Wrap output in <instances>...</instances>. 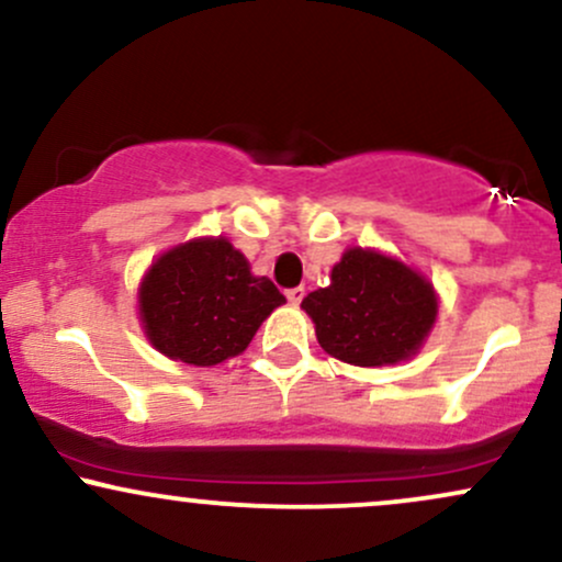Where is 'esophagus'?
<instances>
[{
    "label": "esophagus",
    "instance_id": "34e87169",
    "mask_svg": "<svg viewBox=\"0 0 562 562\" xmlns=\"http://www.w3.org/2000/svg\"><path fill=\"white\" fill-rule=\"evenodd\" d=\"M285 295H288V301L293 303V306H295V303H301L303 295H306V290H303V288H290Z\"/></svg>",
    "mask_w": 562,
    "mask_h": 562
}]
</instances>
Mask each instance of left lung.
<instances>
[{"label":"left lung","mask_w":562,"mask_h":562,"mask_svg":"<svg viewBox=\"0 0 562 562\" xmlns=\"http://www.w3.org/2000/svg\"><path fill=\"white\" fill-rule=\"evenodd\" d=\"M317 340L335 359L380 367L412 357L434 327L438 303L428 280L375 250L351 248L333 267V282L301 303Z\"/></svg>","instance_id":"obj_1"}]
</instances>
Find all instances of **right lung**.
<instances>
[{
  "mask_svg": "<svg viewBox=\"0 0 562 562\" xmlns=\"http://www.w3.org/2000/svg\"><path fill=\"white\" fill-rule=\"evenodd\" d=\"M285 295L224 237L192 240L153 263L139 288L150 344L184 364L211 367L237 357Z\"/></svg>",
  "mask_w": 562,
  "mask_h": 562,
  "instance_id": "obj_1",
  "label": "right lung"
}]
</instances>
